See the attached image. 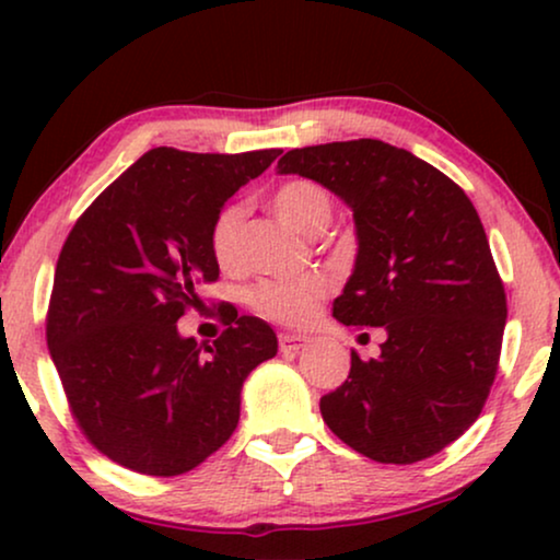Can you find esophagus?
<instances>
[{"instance_id":"esophagus-1","label":"esophagus","mask_w":560,"mask_h":560,"mask_svg":"<svg viewBox=\"0 0 560 560\" xmlns=\"http://www.w3.org/2000/svg\"><path fill=\"white\" fill-rule=\"evenodd\" d=\"M311 343V336L303 334H280V351L285 354H293V351H301Z\"/></svg>"}]
</instances>
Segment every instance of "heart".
Returning <instances> with one entry per match:
<instances>
[{
  "instance_id": "obj_1",
  "label": "heart",
  "mask_w": 560,
  "mask_h": 560,
  "mask_svg": "<svg viewBox=\"0 0 560 560\" xmlns=\"http://www.w3.org/2000/svg\"><path fill=\"white\" fill-rule=\"evenodd\" d=\"M272 211L303 236L326 232L334 217V201L318 183L295 178L282 183L272 194ZM242 206H224L211 224V255L221 270H236L242 259ZM328 293L320 275H303L288 280H265L252 288L249 303L265 318L278 324H305Z\"/></svg>"
}]
</instances>
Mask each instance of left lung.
I'll use <instances>...</instances> for the list:
<instances>
[{"instance_id":"left-lung-1","label":"left lung","mask_w":560,"mask_h":560,"mask_svg":"<svg viewBox=\"0 0 560 560\" xmlns=\"http://www.w3.org/2000/svg\"><path fill=\"white\" fill-rule=\"evenodd\" d=\"M303 175L354 213L357 259L334 318L380 326L382 354L351 351L349 377L320 397L339 439L380 464H416L454 443L485 408L508 298L469 196L425 160L382 140L290 150Z\"/></svg>"}]
</instances>
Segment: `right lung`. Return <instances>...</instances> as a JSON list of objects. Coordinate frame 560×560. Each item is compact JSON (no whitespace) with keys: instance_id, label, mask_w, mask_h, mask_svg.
<instances>
[{"instance_id":"add662e5","label":"right lung","mask_w":560,"mask_h":560,"mask_svg":"<svg viewBox=\"0 0 560 560\" xmlns=\"http://www.w3.org/2000/svg\"><path fill=\"white\" fill-rule=\"evenodd\" d=\"M282 150L240 155L155 148L83 211L60 249L48 349L75 423L127 469L178 477L219 451L240 423L242 385L278 354L262 318L232 316L217 341L180 336L219 278L211 224Z\"/></svg>"}]
</instances>
